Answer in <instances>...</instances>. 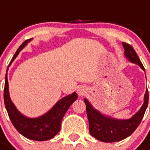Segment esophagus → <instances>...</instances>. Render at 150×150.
Returning <instances> with one entry per match:
<instances>
[{"label": "esophagus", "instance_id": "1", "mask_svg": "<svg viewBox=\"0 0 150 150\" xmlns=\"http://www.w3.org/2000/svg\"><path fill=\"white\" fill-rule=\"evenodd\" d=\"M77 91H78L79 96H83V95L86 94V92H87V89H86V88H84V87H79V88H78Z\"/></svg>", "mask_w": 150, "mask_h": 150}]
</instances>
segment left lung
Segmentation results:
<instances>
[{"mask_svg":"<svg viewBox=\"0 0 150 150\" xmlns=\"http://www.w3.org/2000/svg\"><path fill=\"white\" fill-rule=\"evenodd\" d=\"M122 45L125 49V56L129 61L137 64L145 71V68L132 46L125 42H122ZM148 102L149 91L146 90L144 104L141 109L130 119L118 120L103 115L95 109L87 99H84L90 134L103 142H116L125 139L131 135L140 125L148 107Z\"/></svg>","mask_w":150,"mask_h":150,"instance_id":"8db88e82","label":"left lung"}]
</instances>
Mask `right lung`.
Segmentation results:
<instances>
[{"label": "right lung", "mask_w": 150, "mask_h": 150, "mask_svg": "<svg viewBox=\"0 0 150 150\" xmlns=\"http://www.w3.org/2000/svg\"><path fill=\"white\" fill-rule=\"evenodd\" d=\"M32 38L25 40L18 48L15 53L8 67L11 65L19 52L30 42ZM8 71V69H7ZM78 96L76 92L68 95L65 97L59 100L54 106L46 114L36 118H29L22 115L16 108L13 103L12 102L8 93V83L7 79V72L5 75V89H4V101H5V108L8 112L9 119L15 129L24 136L25 137L34 140V141H47L53 138L59 132L61 128V122L63 116L68 110L70 106L74 101L76 100Z\"/></svg>", "instance_id": "add662e5"}]
</instances>
